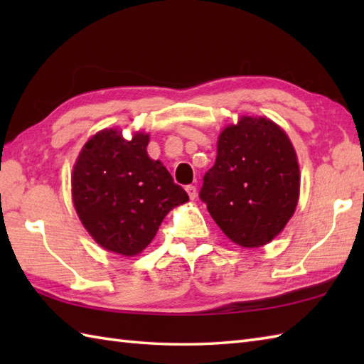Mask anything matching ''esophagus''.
<instances>
[{
	"instance_id": "obj_1",
	"label": "esophagus",
	"mask_w": 364,
	"mask_h": 364,
	"mask_svg": "<svg viewBox=\"0 0 364 364\" xmlns=\"http://www.w3.org/2000/svg\"><path fill=\"white\" fill-rule=\"evenodd\" d=\"M186 192L189 194V198H191V200H194V198L197 197V188L192 186V184H189V186L186 188Z\"/></svg>"
}]
</instances>
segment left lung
Listing matches in <instances>:
<instances>
[{"label":"left lung","instance_id":"left-lung-1","mask_svg":"<svg viewBox=\"0 0 364 364\" xmlns=\"http://www.w3.org/2000/svg\"><path fill=\"white\" fill-rule=\"evenodd\" d=\"M296 150L264 117H241L218 141V158L203 176L200 198L235 244L257 249L280 233L299 202Z\"/></svg>","mask_w":364,"mask_h":364}]
</instances>
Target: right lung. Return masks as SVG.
<instances>
[{"mask_svg": "<svg viewBox=\"0 0 364 364\" xmlns=\"http://www.w3.org/2000/svg\"><path fill=\"white\" fill-rule=\"evenodd\" d=\"M150 136L131 141L103 129L82 146L72 175V198L84 228L103 249L134 257L156 236L161 222L189 197L161 161L146 154Z\"/></svg>", "mask_w": 364, "mask_h": 364, "instance_id": "obj_1", "label": "right lung"}]
</instances>
